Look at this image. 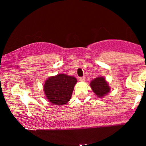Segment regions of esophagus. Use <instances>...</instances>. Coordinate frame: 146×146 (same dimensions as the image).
<instances>
[{"instance_id":"esophagus-1","label":"esophagus","mask_w":146,"mask_h":146,"mask_svg":"<svg viewBox=\"0 0 146 146\" xmlns=\"http://www.w3.org/2000/svg\"><path fill=\"white\" fill-rule=\"evenodd\" d=\"M86 80V78L84 76H82V77H80V80L81 82H84Z\"/></svg>"}]
</instances>
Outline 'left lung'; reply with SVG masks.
<instances>
[{
	"label": "left lung",
	"mask_w": 146,
	"mask_h": 146,
	"mask_svg": "<svg viewBox=\"0 0 146 146\" xmlns=\"http://www.w3.org/2000/svg\"><path fill=\"white\" fill-rule=\"evenodd\" d=\"M90 86L96 94L98 97H102L110 90L108 84L103 77H98L90 82Z\"/></svg>",
	"instance_id": "left-lung-1"
}]
</instances>
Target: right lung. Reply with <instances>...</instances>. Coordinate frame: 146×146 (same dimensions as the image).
<instances>
[{"label":"right lung","mask_w":146,"mask_h":146,"mask_svg":"<svg viewBox=\"0 0 146 146\" xmlns=\"http://www.w3.org/2000/svg\"><path fill=\"white\" fill-rule=\"evenodd\" d=\"M76 78L66 74H58L45 81L44 91L48 100L56 105L66 104L71 98Z\"/></svg>","instance_id":"right-lung-1"}]
</instances>
